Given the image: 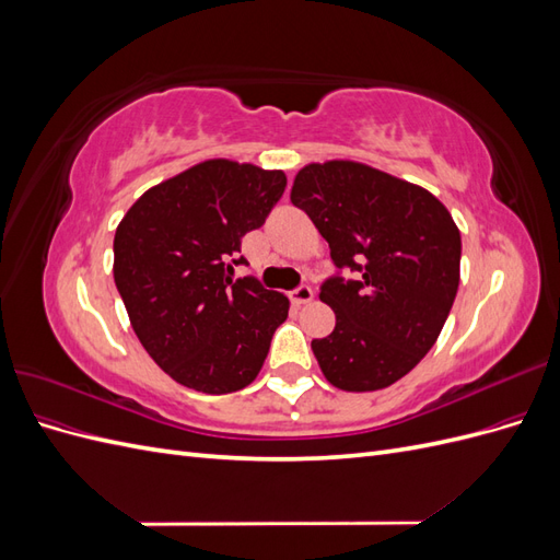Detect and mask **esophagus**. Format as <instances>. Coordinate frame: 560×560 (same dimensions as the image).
<instances>
[{
  "label": "esophagus",
  "instance_id": "1",
  "mask_svg": "<svg viewBox=\"0 0 560 560\" xmlns=\"http://www.w3.org/2000/svg\"><path fill=\"white\" fill-rule=\"evenodd\" d=\"M313 296H315V292L311 290V287H299V290H294L292 294H290V299H292V303L294 306H303V303H311L313 301Z\"/></svg>",
  "mask_w": 560,
  "mask_h": 560
}]
</instances>
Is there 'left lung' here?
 <instances>
[{"mask_svg":"<svg viewBox=\"0 0 560 560\" xmlns=\"http://www.w3.org/2000/svg\"><path fill=\"white\" fill-rule=\"evenodd\" d=\"M290 198L329 243L338 268L319 301L336 313L311 343L325 378L346 393L397 383L436 343L460 284V231L436 196L358 161L303 165Z\"/></svg>","mask_w":560,"mask_h":560,"instance_id":"8db88e82","label":"left lung"}]
</instances>
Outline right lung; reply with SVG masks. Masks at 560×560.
I'll return each instance as SVG.
<instances>
[{
    "mask_svg": "<svg viewBox=\"0 0 560 560\" xmlns=\"http://www.w3.org/2000/svg\"><path fill=\"white\" fill-rule=\"evenodd\" d=\"M284 186L282 171L208 159L151 186L118 222L116 290L135 336L179 385L226 395L261 371L290 299L226 273Z\"/></svg>",
    "mask_w": 560,
    "mask_h": 560,
    "instance_id": "obj_1",
    "label": "right lung"
}]
</instances>
